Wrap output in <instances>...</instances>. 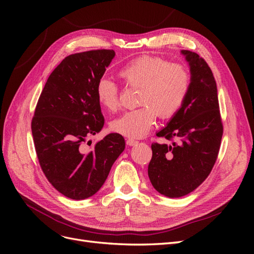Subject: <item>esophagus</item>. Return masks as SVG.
Instances as JSON below:
<instances>
[{"instance_id":"obj_1","label":"esophagus","mask_w":254,"mask_h":254,"mask_svg":"<svg viewBox=\"0 0 254 254\" xmlns=\"http://www.w3.org/2000/svg\"><path fill=\"white\" fill-rule=\"evenodd\" d=\"M126 143H127V145H129V146H134V145L137 144V141H135V140H133V139H128Z\"/></svg>"}]
</instances>
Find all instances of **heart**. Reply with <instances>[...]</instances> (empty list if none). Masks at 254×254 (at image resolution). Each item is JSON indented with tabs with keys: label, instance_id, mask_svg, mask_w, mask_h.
Here are the masks:
<instances>
[{
	"label": "heart",
	"instance_id": "b5f03b06",
	"mask_svg": "<svg viewBox=\"0 0 254 254\" xmlns=\"http://www.w3.org/2000/svg\"><path fill=\"white\" fill-rule=\"evenodd\" d=\"M118 76L127 86L140 89L137 104L142 107L125 112L110 123L112 131L129 137L147 134L157 114L162 119L174 117L186 101L190 84V74L186 65L157 56L132 59L121 68ZM95 95L106 111L118 110L119 90L114 82L99 79Z\"/></svg>",
	"mask_w": 254,
	"mask_h": 254
}]
</instances>
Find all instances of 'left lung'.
<instances>
[{"label":"left lung","mask_w":254,"mask_h":254,"mask_svg":"<svg viewBox=\"0 0 254 254\" xmlns=\"http://www.w3.org/2000/svg\"><path fill=\"white\" fill-rule=\"evenodd\" d=\"M190 72L188 96L181 109L157 136L171 144H151L148 177L166 197L179 198L196 190L216 162L222 136L217 86L210 66L198 54L183 50Z\"/></svg>","instance_id":"left-lung-1"}]
</instances>
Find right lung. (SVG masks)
Segmentation results:
<instances>
[{"label":"right lung","mask_w":254,"mask_h":254,"mask_svg":"<svg viewBox=\"0 0 254 254\" xmlns=\"http://www.w3.org/2000/svg\"><path fill=\"white\" fill-rule=\"evenodd\" d=\"M114 56L113 50H96L65 57L50 75L32 121L45 177L59 193L74 200L97 193L125 149L119 133L106 135L89 152L81 148L104 126L95 88Z\"/></svg>","instance_id":"add662e5"}]
</instances>
